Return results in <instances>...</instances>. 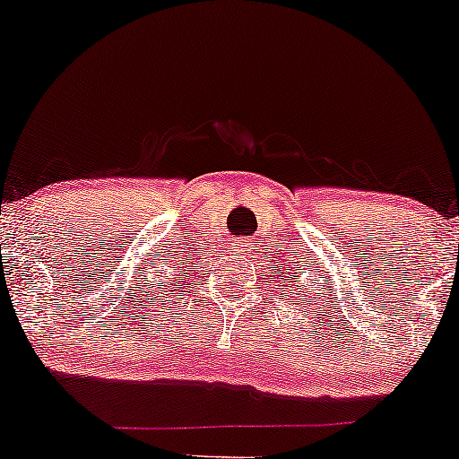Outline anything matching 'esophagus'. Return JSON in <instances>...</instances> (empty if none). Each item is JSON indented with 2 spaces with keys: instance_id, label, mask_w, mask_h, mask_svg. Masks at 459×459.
Listing matches in <instances>:
<instances>
[{
  "instance_id": "34e87169",
  "label": "esophagus",
  "mask_w": 459,
  "mask_h": 459,
  "mask_svg": "<svg viewBox=\"0 0 459 459\" xmlns=\"http://www.w3.org/2000/svg\"><path fill=\"white\" fill-rule=\"evenodd\" d=\"M245 247H248V245H245Z\"/></svg>"
}]
</instances>
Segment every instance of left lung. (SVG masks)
Returning a JSON list of instances; mask_svg holds the SVG:
<instances>
[{"mask_svg": "<svg viewBox=\"0 0 459 459\" xmlns=\"http://www.w3.org/2000/svg\"><path fill=\"white\" fill-rule=\"evenodd\" d=\"M282 265H279V279L282 281V290H290V296L293 291H298V290H302V282L298 281V276H299V264L298 265H293V262H287V268H283V273H280V268ZM290 273V276L287 277L286 274ZM299 296V293H298ZM304 299V298H302Z\"/></svg>", "mask_w": 459, "mask_h": 459, "instance_id": "1", "label": "left lung"}]
</instances>
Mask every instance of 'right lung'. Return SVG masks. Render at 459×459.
Here are the masks:
<instances>
[{
	"label": "right lung",
	"mask_w": 459,
	"mask_h": 459,
	"mask_svg": "<svg viewBox=\"0 0 459 459\" xmlns=\"http://www.w3.org/2000/svg\"><path fill=\"white\" fill-rule=\"evenodd\" d=\"M180 265H183V268H186V264H185V262L180 264ZM177 270H178V264H177ZM178 273H183V270H178Z\"/></svg>",
	"instance_id": "1"
}]
</instances>
